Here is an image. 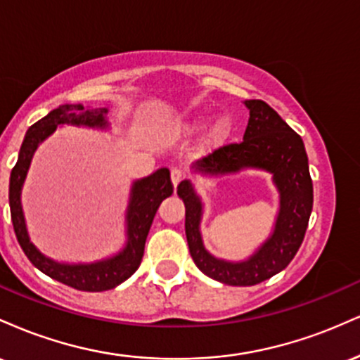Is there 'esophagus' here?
<instances>
[{"mask_svg": "<svg viewBox=\"0 0 360 360\" xmlns=\"http://www.w3.org/2000/svg\"><path fill=\"white\" fill-rule=\"evenodd\" d=\"M171 179H172V184H174V188H176V186L184 179V171H183V169H181V167H172L171 169Z\"/></svg>", "mask_w": 360, "mask_h": 360, "instance_id": "esophagus-1", "label": "esophagus"}]
</instances>
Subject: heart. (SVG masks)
<instances>
[{"mask_svg": "<svg viewBox=\"0 0 360 360\" xmlns=\"http://www.w3.org/2000/svg\"><path fill=\"white\" fill-rule=\"evenodd\" d=\"M230 130V122L226 118H218L214 122V125L212 128V137L213 139H223Z\"/></svg>", "mask_w": 360, "mask_h": 360, "instance_id": "1", "label": "heart"}]
</instances>
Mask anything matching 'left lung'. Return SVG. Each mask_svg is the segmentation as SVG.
<instances>
[{
  "label": "left lung",
  "instance_id": "1",
  "mask_svg": "<svg viewBox=\"0 0 360 360\" xmlns=\"http://www.w3.org/2000/svg\"><path fill=\"white\" fill-rule=\"evenodd\" d=\"M245 105L250 118L242 142L214 148L194 167L208 174L237 172L243 167L272 172L281 193V212L269 240L245 262L214 259L201 242L200 200L189 181L177 184V194L186 206V238L194 264L208 278L230 286H254L283 271L303 243L313 208V183L303 140L267 103L249 100Z\"/></svg>",
  "mask_w": 360,
  "mask_h": 360
}]
</instances>
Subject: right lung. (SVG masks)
<instances>
[{
    "label": "right lung",
    "instance_id": "add662e5",
    "mask_svg": "<svg viewBox=\"0 0 360 360\" xmlns=\"http://www.w3.org/2000/svg\"><path fill=\"white\" fill-rule=\"evenodd\" d=\"M103 113H106V110H84V106L81 105H64L60 108L51 111L47 117L39 120L28 128L22 148H20L18 160H16L10 176L11 221H13L16 240L23 249L25 255L37 269L42 271L49 278L59 281L65 286L79 289V291L93 292L113 289L139 269L143 257L148 230H150L152 221H154L157 208L162 203V200H166L174 191L169 169H159L146 179L137 181L134 189H131V201L130 208H128V243L125 250L118 254L117 257L103 260V262L98 264H89V266L57 264L51 259L44 257L35 249V245L28 238L27 229H25L22 205H20V191H22L23 179L27 176L28 166H30L32 155H34L37 146L47 135H51L57 125H60V123L79 125L81 123V125L89 127H103L105 125Z\"/></svg>",
    "mask_w": 360,
    "mask_h": 360
}]
</instances>
